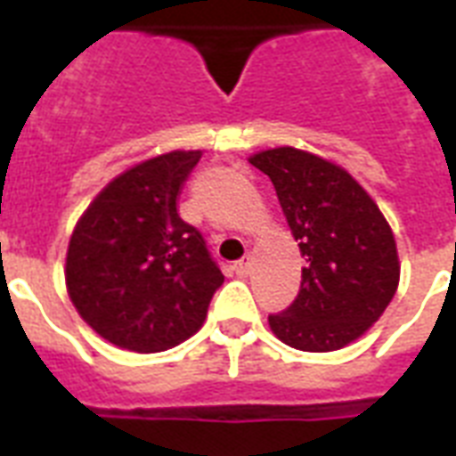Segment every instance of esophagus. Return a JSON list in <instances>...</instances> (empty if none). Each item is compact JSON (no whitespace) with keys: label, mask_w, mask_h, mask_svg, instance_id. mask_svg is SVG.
<instances>
[{"label":"esophagus","mask_w":456,"mask_h":456,"mask_svg":"<svg viewBox=\"0 0 456 456\" xmlns=\"http://www.w3.org/2000/svg\"><path fill=\"white\" fill-rule=\"evenodd\" d=\"M232 270L239 274V277H246L250 272V257H241V260H236L234 265H232Z\"/></svg>","instance_id":"esophagus-1"}]
</instances>
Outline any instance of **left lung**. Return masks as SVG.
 I'll list each match as a JSON object with an SVG mask.
<instances>
[{
  "instance_id": "1",
  "label": "left lung",
  "mask_w": 456,
  "mask_h": 456,
  "mask_svg": "<svg viewBox=\"0 0 456 456\" xmlns=\"http://www.w3.org/2000/svg\"><path fill=\"white\" fill-rule=\"evenodd\" d=\"M265 172L305 257L300 291L270 314L279 340L305 353L353 343L381 317L397 291L395 236L371 196L343 167L279 146L250 156Z\"/></svg>"
}]
</instances>
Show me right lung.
Wrapping results in <instances>:
<instances>
[{"mask_svg":"<svg viewBox=\"0 0 456 456\" xmlns=\"http://www.w3.org/2000/svg\"><path fill=\"white\" fill-rule=\"evenodd\" d=\"M200 151H170L118 175L68 243L66 286L102 338L160 353L199 331L224 281L196 227L177 213Z\"/></svg>","mask_w":456,"mask_h":456,"instance_id":"right-lung-1","label":"right lung"}]
</instances>
